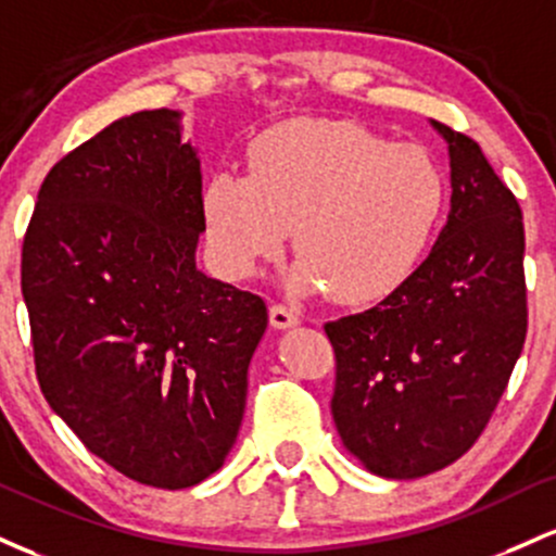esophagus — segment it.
Segmentation results:
<instances>
[{"label":"esophagus","instance_id":"esophagus-1","mask_svg":"<svg viewBox=\"0 0 556 556\" xmlns=\"http://www.w3.org/2000/svg\"><path fill=\"white\" fill-rule=\"evenodd\" d=\"M270 323L273 328H294L299 326V315L291 307H286V304H273L270 307Z\"/></svg>","mask_w":556,"mask_h":556}]
</instances>
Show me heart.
I'll return each instance as SVG.
<instances>
[{"label": "heart", "instance_id": "1", "mask_svg": "<svg viewBox=\"0 0 556 556\" xmlns=\"http://www.w3.org/2000/svg\"><path fill=\"white\" fill-rule=\"evenodd\" d=\"M446 184L415 143H391L346 121L280 123L249 149V176L215 173L202 191L217 265L249 278L283 249L291 228V286L328 289L339 304L396 291L426 257Z\"/></svg>", "mask_w": 556, "mask_h": 556}]
</instances>
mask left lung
Returning a JSON list of instances; mask_svg holds the SVG:
<instances>
[{"label":"left lung","instance_id":"8db88e82","mask_svg":"<svg viewBox=\"0 0 556 556\" xmlns=\"http://www.w3.org/2000/svg\"><path fill=\"white\" fill-rule=\"evenodd\" d=\"M448 143L452 210L428 260L359 315L326 323L336 354V430L383 478L452 465L478 441L528 333L522 210L478 141Z\"/></svg>","mask_w":556,"mask_h":556}]
</instances>
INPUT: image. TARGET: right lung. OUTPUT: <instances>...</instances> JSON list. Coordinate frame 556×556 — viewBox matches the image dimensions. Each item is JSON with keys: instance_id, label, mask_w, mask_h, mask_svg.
Wrapping results in <instances>:
<instances>
[{"instance_id": "add662e5", "label": "right lung", "mask_w": 556, "mask_h": 556, "mask_svg": "<svg viewBox=\"0 0 556 556\" xmlns=\"http://www.w3.org/2000/svg\"><path fill=\"white\" fill-rule=\"evenodd\" d=\"M178 117L134 112L67 152L21 260L43 399L91 454L154 489L226 463L267 328L257 294L197 270L202 167Z\"/></svg>"}]
</instances>
